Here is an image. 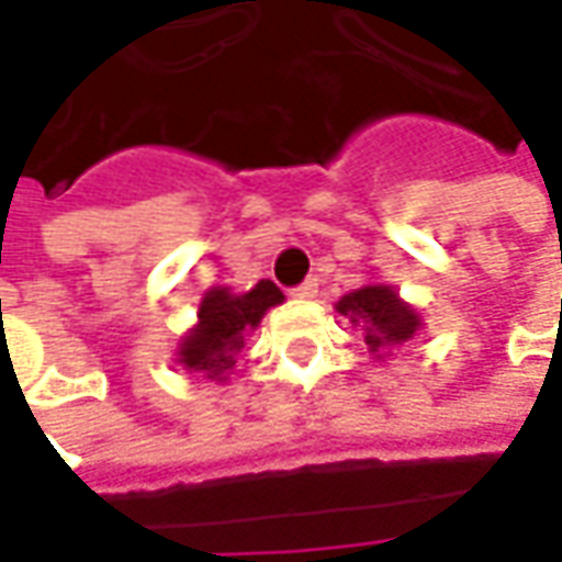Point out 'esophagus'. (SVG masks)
<instances>
[{"label": "esophagus", "mask_w": 562, "mask_h": 562, "mask_svg": "<svg viewBox=\"0 0 562 562\" xmlns=\"http://www.w3.org/2000/svg\"><path fill=\"white\" fill-rule=\"evenodd\" d=\"M315 293H318V281L315 278H306L300 288H293V296H300V300H313Z\"/></svg>", "instance_id": "34e87169"}]
</instances>
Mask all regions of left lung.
<instances>
[{"mask_svg":"<svg viewBox=\"0 0 562 562\" xmlns=\"http://www.w3.org/2000/svg\"><path fill=\"white\" fill-rule=\"evenodd\" d=\"M337 313L362 325L369 353H375V359L384 357L391 347L406 344L422 325L419 313L409 303H403L397 291L387 284H366L359 291L344 293L337 300Z\"/></svg>","mask_w":562,"mask_h":562,"instance_id":"1","label":"left lung"}]
</instances>
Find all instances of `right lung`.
Masks as SVG:
<instances>
[{"mask_svg": "<svg viewBox=\"0 0 562 562\" xmlns=\"http://www.w3.org/2000/svg\"><path fill=\"white\" fill-rule=\"evenodd\" d=\"M278 303H284V293L271 281H259L247 293L212 288L200 303L196 325L187 331L178 347V362L187 372H200L212 381H225L227 372L237 362V353L244 350V337Z\"/></svg>", "mask_w": 562, "mask_h": 562, "instance_id": "right-lung-1", "label": "right lung"}]
</instances>
